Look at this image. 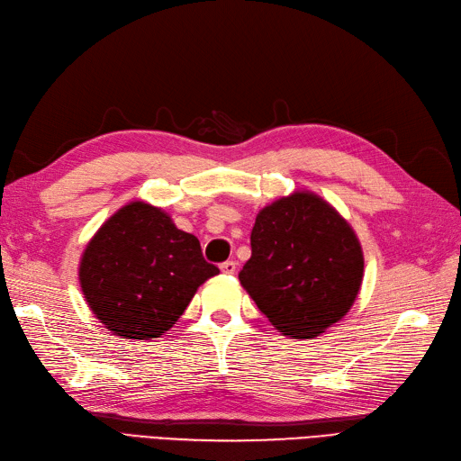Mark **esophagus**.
Returning <instances> with one entry per match:
<instances>
[{
  "mask_svg": "<svg viewBox=\"0 0 461 461\" xmlns=\"http://www.w3.org/2000/svg\"><path fill=\"white\" fill-rule=\"evenodd\" d=\"M220 270L224 272V274H228V276H231V274H235V270H237V264H235L233 260H226V262L220 264Z\"/></svg>",
  "mask_w": 461,
  "mask_h": 461,
  "instance_id": "esophagus-1",
  "label": "esophagus"
}]
</instances>
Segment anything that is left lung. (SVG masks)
I'll return each mask as SVG.
<instances>
[{"mask_svg":"<svg viewBox=\"0 0 461 461\" xmlns=\"http://www.w3.org/2000/svg\"><path fill=\"white\" fill-rule=\"evenodd\" d=\"M243 289L274 328L314 339L343 320L358 296L364 252L352 226L312 191H294L257 214Z\"/></svg>","mask_w":461,"mask_h":461,"instance_id":"8db88e82","label":"left lung"}]
</instances>
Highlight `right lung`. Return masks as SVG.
Returning <instances> with one entry per match:
<instances>
[{
  "mask_svg": "<svg viewBox=\"0 0 461 461\" xmlns=\"http://www.w3.org/2000/svg\"><path fill=\"white\" fill-rule=\"evenodd\" d=\"M216 274L197 237L145 201L124 204L95 231L78 268L95 318L113 335L133 340L167 333L199 285Z\"/></svg>",
  "mask_w": 461,
  "mask_h": 461,
  "instance_id": "obj_1",
  "label": "right lung"
}]
</instances>
